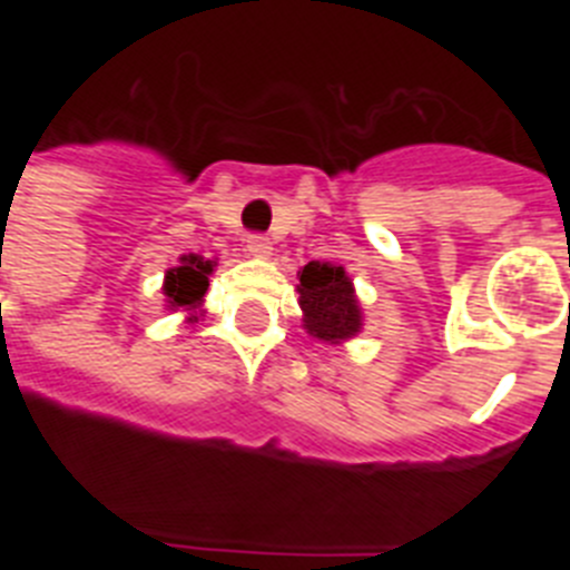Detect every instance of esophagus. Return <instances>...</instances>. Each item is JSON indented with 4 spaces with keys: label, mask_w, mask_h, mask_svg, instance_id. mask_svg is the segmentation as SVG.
<instances>
[{
    "label": "esophagus",
    "mask_w": 570,
    "mask_h": 570,
    "mask_svg": "<svg viewBox=\"0 0 570 570\" xmlns=\"http://www.w3.org/2000/svg\"><path fill=\"white\" fill-rule=\"evenodd\" d=\"M248 254L256 256V259H271V254H274V245H271L268 236H248Z\"/></svg>",
    "instance_id": "1"
}]
</instances>
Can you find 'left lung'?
<instances>
[{
    "instance_id": "8db88e82",
    "label": "left lung",
    "mask_w": 570,
    "mask_h": 570,
    "mask_svg": "<svg viewBox=\"0 0 570 570\" xmlns=\"http://www.w3.org/2000/svg\"><path fill=\"white\" fill-rule=\"evenodd\" d=\"M302 328L325 345L354 340L365 325L354 279L336 262H308L299 271Z\"/></svg>"
}]
</instances>
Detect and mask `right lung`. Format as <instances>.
I'll return each mask as SVG.
<instances>
[{
    "instance_id": "1",
    "label": "right lung",
    "mask_w": 570,
    "mask_h": 570,
    "mask_svg": "<svg viewBox=\"0 0 570 570\" xmlns=\"http://www.w3.org/2000/svg\"><path fill=\"white\" fill-rule=\"evenodd\" d=\"M214 268L216 262L199 254L179 256V265L165 271V311H185L190 325L199 322V316L205 314L203 302L208 294V276L214 274Z\"/></svg>"
}]
</instances>
